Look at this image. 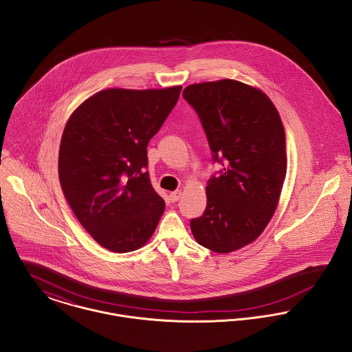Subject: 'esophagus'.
<instances>
[{"label": "esophagus", "instance_id": "esophagus-1", "mask_svg": "<svg viewBox=\"0 0 352 352\" xmlns=\"http://www.w3.org/2000/svg\"><path fill=\"white\" fill-rule=\"evenodd\" d=\"M180 197H182V190H176V191L170 192V201H179Z\"/></svg>", "mask_w": 352, "mask_h": 352}]
</instances>
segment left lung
<instances>
[{
    "label": "left lung",
    "instance_id": "8db88e82",
    "mask_svg": "<svg viewBox=\"0 0 352 352\" xmlns=\"http://www.w3.org/2000/svg\"><path fill=\"white\" fill-rule=\"evenodd\" d=\"M183 96L201 118L214 161L225 162L207 183V206L191 232L210 251H239L264 232L279 204L287 172L280 115L261 89L237 80L192 84Z\"/></svg>",
    "mask_w": 352,
    "mask_h": 352
}]
</instances>
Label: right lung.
Segmentation results:
<instances>
[{"instance_id": "right-lung-1", "label": "right lung", "mask_w": 352, "mask_h": 352, "mask_svg": "<svg viewBox=\"0 0 352 352\" xmlns=\"http://www.w3.org/2000/svg\"><path fill=\"white\" fill-rule=\"evenodd\" d=\"M182 88L104 89L82 101L66 122L59 182L80 223L108 251L140 250L164 214L165 201L145 169L146 148Z\"/></svg>"}]
</instances>
